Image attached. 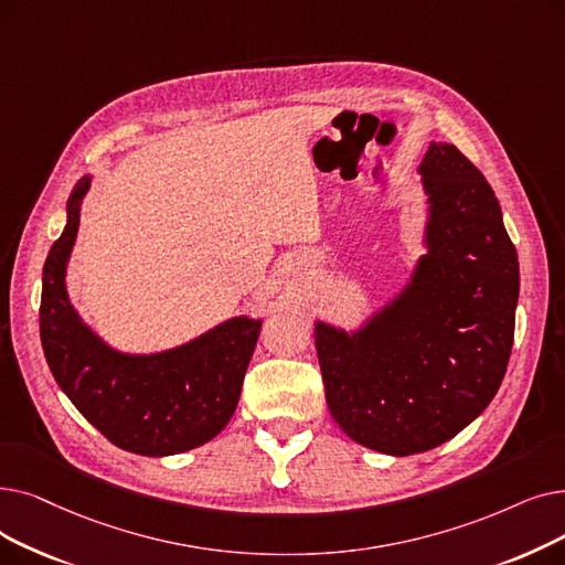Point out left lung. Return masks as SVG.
Instances as JSON below:
<instances>
[{
  "mask_svg": "<svg viewBox=\"0 0 565 565\" xmlns=\"http://www.w3.org/2000/svg\"><path fill=\"white\" fill-rule=\"evenodd\" d=\"M418 175L423 254L404 284L355 328L313 321L334 423L392 457L446 444L494 399L520 298L518 252L480 170L431 140Z\"/></svg>",
  "mask_w": 565,
  "mask_h": 565,
  "instance_id": "1",
  "label": "left lung"
}]
</instances>
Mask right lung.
Returning a JSON list of instances; mask_svg holds the SVG:
<instances>
[{
  "label": "right lung",
  "mask_w": 565,
  "mask_h": 565,
  "mask_svg": "<svg viewBox=\"0 0 565 565\" xmlns=\"http://www.w3.org/2000/svg\"><path fill=\"white\" fill-rule=\"evenodd\" d=\"M92 180L94 175H83L73 186L66 226L43 265L39 323L47 366L73 406L117 448L145 457L193 450L233 418L263 318L231 316L154 353L113 347L73 307L66 290Z\"/></svg>",
  "instance_id": "add662e5"
}]
</instances>
